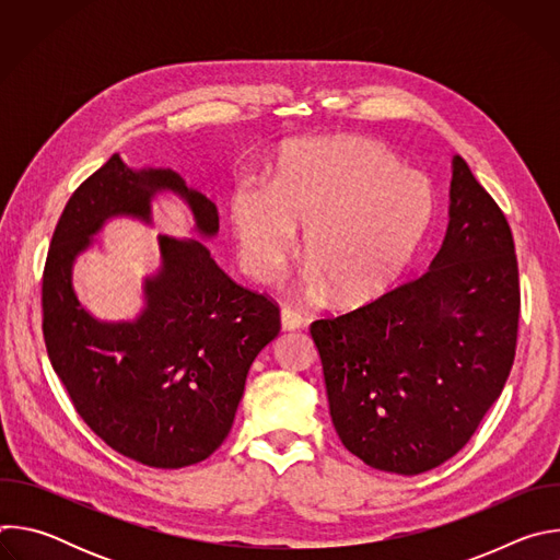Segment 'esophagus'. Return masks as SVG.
I'll use <instances>...</instances> for the list:
<instances>
[{
  "instance_id": "esophagus-1",
  "label": "esophagus",
  "mask_w": 560,
  "mask_h": 560,
  "mask_svg": "<svg viewBox=\"0 0 560 560\" xmlns=\"http://www.w3.org/2000/svg\"><path fill=\"white\" fill-rule=\"evenodd\" d=\"M303 326V316L296 312V310H290V307H283L281 310V328L285 332H292V330H299Z\"/></svg>"
}]
</instances>
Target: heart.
<instances>
[{
  "label": "heart",
  "instance_id": "b5f03b06",
  "mask_svg": "<svg viewBox=\"0 0 560 560\" xmlns=\"http://www.w3.org/2000/svg\"><path fill=\"white\" fill-rule=\"evenodd\" d=\"M432 182L368 137L303 141L288 150L270 184H242L228 214L238 259L270 281L303 228L305 277L343 303L383 292L417 255L434 217Z\"/></svg>",
  "mask_w": 560,
  "mask_h": 560
}]
</instances>
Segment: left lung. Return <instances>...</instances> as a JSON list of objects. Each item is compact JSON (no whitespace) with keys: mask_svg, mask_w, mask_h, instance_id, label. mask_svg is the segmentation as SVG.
<instances>
[{"mask_svg":"<svg viewBox=\"0 0 560 560\" xmlns=\"http://www.w3.org/2000/svg\"><path fill=\"white\" fill-rule=\"evenodd\" d=\"M447 217L425 275L310 326L332 425L381 471L415 476L452 458L514 363L521 290L512 230L458 154Z\"/></svg>","mask_w":560,"mask_h":560,"instance_id":"obj_1","label":"left lung"}]
</instances>
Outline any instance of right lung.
<instances>
[{"instance_id":"obj_1","label":"right lung","mask_w":560,"mask_h":560,"mask_svg":"<svg viewBox=\"0 0 560 560\" xmlns=\"http://www.w3.org/2000/svg\"><path fill=\"white\" fill-rule=\"evenodd\" d=\"M179 196L203 242L219 232L214 203L171 168H130L115 152L68 199L42 288L52 370L86 425L148 467L206 460L228 436L257 354L279 335V310L236 285L199 240L158 235L160 266L142 280L132 319L95 317L73 290V264L113 218L151 226V201Z\"/></svg>"}]
</instances>
